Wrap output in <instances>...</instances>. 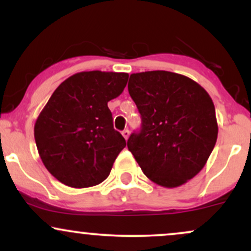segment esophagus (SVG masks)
<instances>
[{"instance_id":"34e87169","label":"esophagus","mask_w":251,"mask_h":251,"mask_svg":"<svg viewBox=\"0 0 251 251\" xmlns=\"http://www.w3.org/2000/svg\"><path fill=\"white\" fill-rule=\"evenodd\" d=\"M122 134H123V137L125 138L126 140H127L128 137H129V131H128V129H124V131L122 132Z\"/></svg>"}]
</instances>
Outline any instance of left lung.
<instances>
[{"instance_id":"8db88e82","label":"left lung","mask_w":251,"mask_h":251,"mask_svg":"<svg viewBox=\"0 0 251 251\" xmlns=\"http://www.w3.org/2000/svg\"><path fill=\"white\" fill-rule=\"evenodd\" d=\"M128 93L142 116V131L127 148L144 175L178 188L205 166L218 134L209 93L190 77L166 71L133 73Z\"/></svg>"}]
</instances>
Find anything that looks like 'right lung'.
Masks as SVG:
<instances>
[{
  "instance_id": "add662e5",
  "label": "right lung",
  "mask_w": 251,
  "mask_h": 251,
  "mask_svg": "<svg viewBox=\"0 0 251 251\" xmlns=\"http://www.w3.org/2000/svg\"><path fill=\"white\" fill-rule=\"evenodd\" d=\"M127 73L80 72L60 83L37 117L34 137L43 165L65 185H98L126 146L107 102L123 93Z\"/></svg>"
}]
</instances>
